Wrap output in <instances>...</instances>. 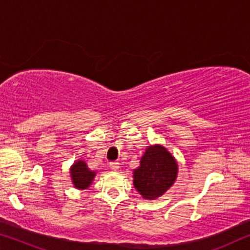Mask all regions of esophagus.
Listing matches in <instances>:
<instances>
[{
	"label": "esophagus",
	"instance_id": "1",
	"mask_svg": "<svg viewBox=\"0 0 250 250\" xmlns=\"http://www.w3.org/2000/svg\"><path fill=\"white\" fill-rule=\"evenodd\" d=\"M109 168L112 169V170H119V168H120V164L119 162H116V161H113V162H109Z\"/></svg>",
	"mask_w": 250,
	"mask_h": 250
}]
</instances>
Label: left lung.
Wrapping results in <instances>:
<instances>
[{"mask_svg": "<svg viewBox=\"0 0 250 250\" xmlns=\"http://www.w3.org/2000/svg\"><path fill=\"white\" fill-rule=\"evenodd\" d=\"M178 164L165 146L155 144L146 147L139 166L132 171L134 186L145 200H155L174 185Z\"/></svg>", "mask_w": 250, "mask_h": 250, "instance_id": "left-lung-1", "label": "left lung"}]
</instances>
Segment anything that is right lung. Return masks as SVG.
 <instances>
[{
	"instance_id": "obj_1",
	"label": "right lung",
	"mask_w": 250,
	"mask_h": 250,
	"mask_svg": "<svg viewBox=\"0 0 250 250\" xmlns=\"http://www.w3.org/2000/svg\"><path fill=\"white\" fill-rule=\"evenodd\" d=\"M69 174H71L72 183L75 188L86 189L90 188L96 175H97V171L91 170L90 168H88L84 160L79 159L71 166Z\"/></svg>"
}]
</instances>
